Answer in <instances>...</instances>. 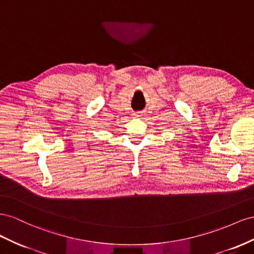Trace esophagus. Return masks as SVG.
<instances>
[{"instance_id": "1", "label": "esophagus", "mask_w": 254, "mask_h": 254, "mask_svg": "<svg viewBox=\"0 0 254 254\" xmlns=\"http://www.w3.org/2000/svg\"><path fill=\"white\" fill-rule=\"evenodd\" d=\"M135 116H136V117H139L140 115H139V114H135Z\"/></svg>"}]
</instances>
